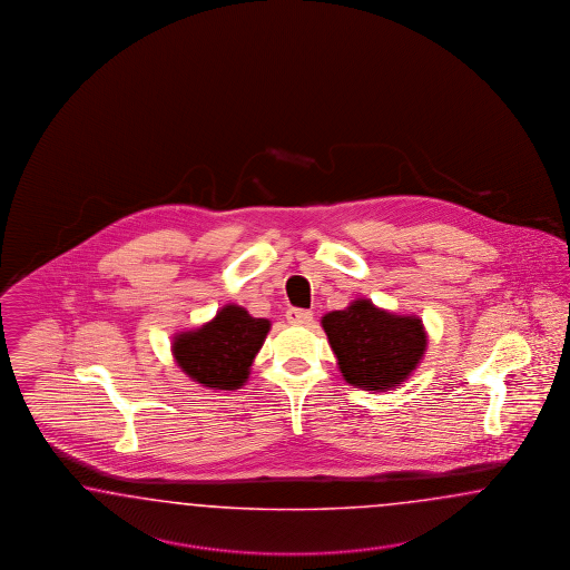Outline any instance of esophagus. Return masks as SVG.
<instances>
[{"label": "esophagus", "instance_id": "34e87169", "mask_svg": "<svg viewBox=\"0 0 570 570\" xmlns=\"http://www.w3.org/2000/svg\"><path fill=\"white\" fill-rule=\"evenodd\" d=\"M286 320L291 322V324H298V326H303V324H311L313 322V313L309 309H298V307H293V309L286 311Z\"/></svg>", "mask_w": 570, "mask_h": 570}]
</instances>
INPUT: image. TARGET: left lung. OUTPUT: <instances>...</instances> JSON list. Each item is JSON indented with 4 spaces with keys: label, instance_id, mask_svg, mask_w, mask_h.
I'll return each instance as SVG.
<instances>
[{
    "label": "left lung",
    "instance_id": "8db88e82",
    "mask_svg": "<svg viewBox=\"0 0 570 570\" xmlns=\"http://www.w3.org/2000/svg\"><path fill=\"white\" fill-rule=\"evenodd\" d=\"M322 326L346 382L365 391L401 384L426 348V334L417 317L380 311L365 298L324 315Z\"/></svg>",
    "mask_w": 570,
    "mask_h": 570
}]
</instances>
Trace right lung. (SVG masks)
Returning <instances> with one entry per match:
<instances>
[{
    "instance_id": "right-lung-1",
    "label": "right lung",
    "mask_w": 570,
    "mask_h": 570,
    "mask_svg": "<svg viewBox=\"0 0 570 570\" xmlns=\"http://www.w3.org/2000/svg\"><path fill=\"white\" fill-rule=\"evenodd\" d=\"M267 332V320L250 317L238 305H227L207 326L179 334L173 353L190 379L208 389L234 391L248 379V367Z\"/></svg>"
}]
</instances>
